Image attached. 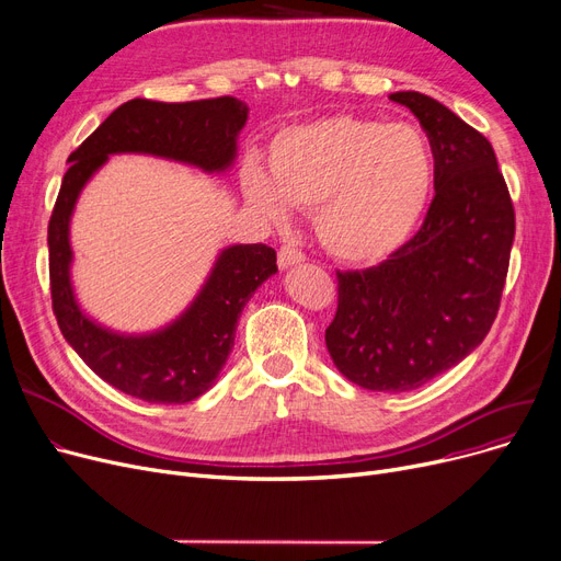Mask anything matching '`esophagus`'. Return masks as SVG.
<instances>
[{
	"instance_id": "esophagus-1",
	"label": "esophagus",
	"mask_w": 561,
	"mask_h": 561,
	"mask_svg": "<svg viewBox=\"0 0 561 561\" xmlns=\"http://www.w3.org/2000/svg\"><path fill=\"white\" fill-rule=\"evenodd\" d=\"M305 261V254L300 250H296L294 245H284L277 254V265L282 267V271H286V267H294V265H300Z\"/></svg>"
}]
</instances>
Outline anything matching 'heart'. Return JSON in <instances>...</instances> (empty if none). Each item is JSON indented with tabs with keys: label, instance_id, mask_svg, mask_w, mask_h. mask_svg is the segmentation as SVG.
Returning <instances> with one entry per match:
<instances>
[{
	"label": "heart",
	"instance_id": "b5f03b06",
	"mask_svg": "<svg viewBox=\"0 0 561 561\" xmlns=\"http://www.w3.org/2000/svg\"><path fill=\"white\" fill-rule=\"evenodd\" d=\"M267 171L250 162L240 174L259 215L282 225L288 204L316 210V233L332 256L376 263L415 229L433 185V153L415 126L339 114L279 133Z\"/></svg>",
	"mask_w": 561,
	"mask_h": 561
}]
</instances>
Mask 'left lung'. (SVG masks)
<instances>
[{"instance_id": "left-lung-1", "label": "left lung", "mask_w": 561, "mask_h": 561, "mask_svg": "<svg viewBox=\"0 0 561 561\" xmlns=\"http://www.w3.org/2000/svg\"><path fill=\"white\" fill-rule=\"evenodd\" d=\"M389 101L420 118L435 160L422 229L380 265L336 273L325 330L334 367L371 392H408L466 359L489 334L516 215L491 141L420 91Z\"/></svg>"}]
</instances>
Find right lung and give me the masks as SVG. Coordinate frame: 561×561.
Returning <instances> with one entry per match:
<instances>
[{
    "instance_id": "obj_1",
    "label": "right lung",
    "mask_w": 561,
    "mask_h": 561,
    "mask_svg": "<svg viewBox=\"0 0 561 561\" xmlns=\"http://www.w3.org/2000/svg\"><path fill=\"white\" fill-rule=\"evenodd\" d=\"M248 112L250 107L231 95L194 103L135 99L116 107L68 156L70 167L47 227L57 323L95 376L146 403H187L208 392L233 348L242 309L277 273V254L261 242L229 245L217 254L199 294L172 323L141 334L116 332L93 321L72 288V213L84 185L110 156L139 153L197 167L206 174L229 172Z\"/></svg>"
}]
</instances>
